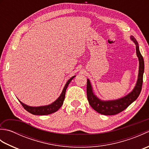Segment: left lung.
Listing matches in <instances>:
<instances>
[{"label":"left lung","mask_w":149,"mask_h":149,"mask_svg":"<svg viewBox=\"0 0 149 149\" xmlns=\"http://www.w3.org/2000/svg\"><path fill=\"white\" fill-rule=\"evenodd\" d=\"M131 40L136 45V55L139 61V70L136 83L134 88L130 93L125 96L116 100H103L97 97L93 92V87L91 86L90 81L87 79V97L88 100L91 107L97 112L104 115H116L125 109L132 102L136 100L140 95L142 84H143V75L144 73V60L141 56L138 43L134 36H130Z\"/></svg>","instance_id":"8db88e82"}]
</instances>
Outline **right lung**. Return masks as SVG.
I'll return each instance as SVG.
<instances>
[{"label":"right lung","mask_w":149,"mask_h":149,"mask_svg":"<svg viewBox=\"0 0 149 149\" xmlns=\"http://www.w3.org/2000/svg\"><path fill=\"white\" fill-rule=\"evenodd\" d=\"M75 77V75L72 77L67 82H66L65 86H64V88H63V90L62 91L61 95H60V96L54 101V102H53L50 104H49V105L33 107V106H29L28 105H26V104H25L24 103L22 102L20 100H18L19 102L21 103L22 106L24 107L25 109L28 112H29L30 113L33 114V115H50V114H52L53 113H55L63 105V101L65 100L66 88H67L70 83L72 80Z\"/></svg>","instance_id":"add662e5"}]
</instances>
